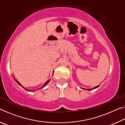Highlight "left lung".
<instances>
[{"instance_id": "left-lung-1", "label": "left lung", "mask_w": 125, "mask_h": 125, "mask_svg": "<svg viewBox=\"0 0 125 125\" xmlns=\"http://www.w3.org/2000/svg\"><path fill=\"white\" fill-rule=\"evenodd\" d=\"M99 86H100V85H99V86H97L94 87V89H96V88H98ZM81 88L83 89V90H85V88ZM87 90H88V91H91V89H87Z\"/></svg>"}]
</instances>
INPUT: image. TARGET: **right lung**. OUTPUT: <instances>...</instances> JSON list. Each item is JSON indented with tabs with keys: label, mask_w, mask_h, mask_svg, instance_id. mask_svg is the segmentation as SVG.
<instances>
[{
	"label": "right lung",
	"mask_w": 125,
	"mask_h": 125,
	"mask_svg": "<svg viewBox=\"0 0 125 125\" xmlns=\"http://www.w3.org/2000/svg\"><path fill=\"white\" fill-rule=\"evenodd\" d=\"M14 80L15 81H16V82L18 83L19 85H20V86H21V87H22L24 88V89H25V90H26V91H30V92H33V91H31V90H27V89H26V88H24V87L23 86H22V85H21V83H20L18 82V81H17L16 80H15V79H14ZM49 81H50V80H48V81H47V82H45V83L44 84V85H43V86H42V87L41 88H39V89H42V88H43V87H45V86H46V85L47 84H48V83H49Z\"/></svg>",
	"instance_id": "right-lung-1"
}]
</instances>
